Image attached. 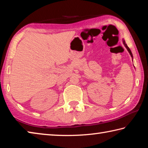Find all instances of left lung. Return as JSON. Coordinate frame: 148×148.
Segmentation results:
<instances>
[{
	"label": "left lung",
	"mask_w": 148,
	"mask_h": 148,
	"mask_svg": "<svg viewBox=\"0 0 148 148\" xmlns=\"http://www.w3.org/2000/svg\"><path fill=\"white\" fill-rule=\"evenodd\" d=\"M123 44H124V46H125V47H126L127 48V51H129V53H130V55H131V57H132V59H133V56H132V52H131V49H130V48L129 47L127 46V44L125 43V41L123 39ZM132 61H133V60H132Z\"/></svg>",
	"instance_id": "8db88e82"
}]
</instances>
